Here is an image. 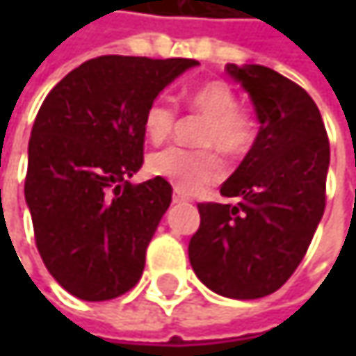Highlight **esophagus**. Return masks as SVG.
<instances>
[{
  "instance_id": "1",
  "label": "esophagus",
  "mask_w": 356,
  "mask_h": 356,
  "mask_svg": "<svg viewBox=\"0 0 356 356\" xmlns=\"http://www.w3.org/2000/svg\"><path fill=\"white\" fill-rule=\"evenodd\" d=\"M187 200H189V195L183 193L181 189H175V191H173V202H187Z\"/></svg>"
}]
</instances>
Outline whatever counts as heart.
I'll use <instances>...</instances> for the list:
<instances>
[{"label": "heart", "instance_id": "1", "mask_svg": "<svg viewBox=\"0 0 356 356\" xmlns=\"http://www.w3.org/2000/svg\"><path fill=\"white\" fill-rule=\"evenodd\" d=\"M187 107L206 117L200 129L197 142L202 146H214L229 156H243L255 140V123L248 113L239 108V99L227 82H208L193 88L187 99ZM177 111L165 97L154 99L144 111V131L150 142L161 144L175 127ZM214 148H179L171 146L150 156L148 169L152 175L167 179L177 189L193 193L204 185L222 177L225 167Z\"/></svg>", "mask_w": 356, "mask_h": 356}]
</instances>
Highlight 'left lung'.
<instances>
[{
    "mask_svg": "<svg viewBox=\"0 0 356 356\" xmlns=\"http://www.w3.org/2000/svg\"><path fill=\"white\" fill-rule=\"evenodd\" d=\"M249 95L257 138L220 187L237 204H197L189 241L195 276L229 299H259L297 270L325 208L330 142L314 99L264 65L227 63Z\"/></svg>",
    "mask_w": 356,
    "mask_h": 356,
    "instance_id": "1",
    "label": "left lung"
}]
</instances>
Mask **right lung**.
Here are the masks:
<instances>
[{"mask_svg":"<svg viewBox=\"0 0 356 356\" xmlns=\"http://www.w3.org/2000/svg\"><path fill=\"white\" fill-rule=\"evenodd\" d=\"M195 59L103 55L42 101L29 142L24 197L51 276L82 301L134 289L173 187L131 185L144 163V111Z\"/></svg>","mask_w":356,"mask_h":356,"instance_id":"add662e5","label":"right lung"}]
</instances>
